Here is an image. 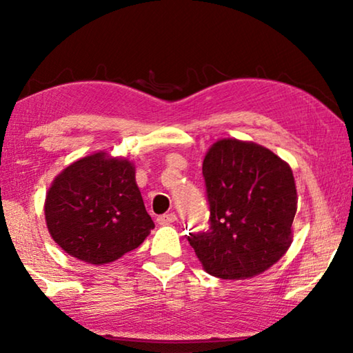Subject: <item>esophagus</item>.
I'll use <instances>...</instances> for the list:
<instances>
[{
  "mask_svg": "<svg viewBox=\"0 0 353 353\" xmlns=\"http://www.w3.org/2000/svg\"><path fill=\"white\" fill-rule=\"evenodd\" d=\"M157 221H159V224H162V225H170L172 223H176L177 216L174 213H166V214H162V216H159Z\"/></svg>",
  "mask_w": 353,
  "mask_h": 353,
  "instance_id": "obj_1",
  "label": "esophagus"
}]
</instances>
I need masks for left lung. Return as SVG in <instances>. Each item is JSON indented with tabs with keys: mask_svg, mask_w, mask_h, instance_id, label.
I'll return each instance as SVG.
<instances>
[{
	"mask_svg": "<svg viewBox=\"0 0 353 353\" xmlns=\"http://www.w3.org/2000/svg\"><path fill=\"white\" fill-rule=\"evenodd\" d=\"M210 229L188 241L210 276L250 279L265 272L292 243L297 191L291 166L254 141L221 139L202 163Z\"/></svg>",
	"mask_w": 353,
	"mask_h": 353,
	"instance_id": "1",
	"label": "left lung"
}]
</instances>
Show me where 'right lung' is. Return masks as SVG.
<instances>
[{"mask_svg":"<svg viewBox=\"0 0 353 353\" xmlns=\"http://www.w3.org/2000/svg\"><path fill=\"white\" fill-rule=\"evenodd\" d=\"M43 210L52 240L68 255L94 266L139 248L154 229L134 162L105 151L85 155L59 172Z\"/></svg>","mask_w":353,"mask_h":353,"instance_id":"add662e5","label":"right lung"}]
</instances>
